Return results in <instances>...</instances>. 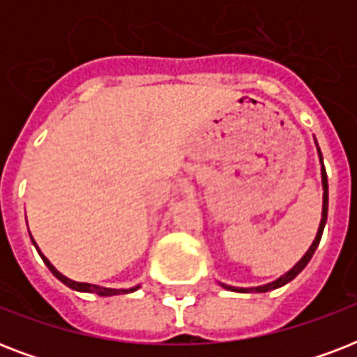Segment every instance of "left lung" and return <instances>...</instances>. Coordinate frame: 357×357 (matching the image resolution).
<instances>
[{"label": "left lung", "mask_w": 357, "mask_h": 357, "mask_svg": "<svg viewBox=\"0 0 357 357\" xmlns=\"http://www.w3.org/2000/svg\"><path fill=\"white\" fill-rule=\"evenodd\" d=\"M317 142V140H315ZM317 151H319V161H321V178H322V217H321V224H319V231H317V237L313 241V244L310 246V250L305 252L304 257L296 263V265L287 271L283 276H280L278 280L271 283H265V285H259V287H231V285H226V283H220L224 289H228V291H235V293H266V291H272V289H278V287H283L285 283H289L291 280L298 276L300 272L304 271L305 265L310 263V259L313 257L315 254L317 246L321 243V237H322V231H324V226H326V218H328V178H326V168H324V162H322V153L319 150V144H317Z\"/></svg>", "instance_id": "1"}]
</instances>
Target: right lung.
I'll return each instance as SVG.
<instances>
[{"mask_svg": "<svg viewBox=\"0 0 357 357\" xmlns=\"http://www.w3.org/2000/svg\"><path fill=\"white\" fill-rule=\"evenodd\" d=\"M31 235V234H29ZM31 241H33V244L36 246L35 238L31 237ZM36 250H38V246H36ZM38 254H40L42 261L46 263V266L52 271V274L57 280H61V282L66 285V287L74 289V291H79V293H96L100 294V296H114V294H126V293H133V291H137V289L140 287V285H135V287H129V289H111V287H100V285H92V283H81V282H74V280H70V278H66L64 274H61V272L55 268V266L50 263V259H47L46 255L42 254L40 250H38Z\"/></svg>", "mask_w": 357, "mask_h": 357, "instance_id": "right-lung-1", "label": "right lung"}]
</instances>
